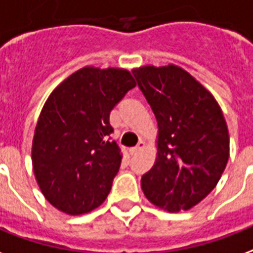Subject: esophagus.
Segmentation results:
<instances>
[{"mask_svg": "<svg viewBox=\"0 0 253 253\" xmlns=\"http://www.w3.org/2000/svg\"><path fill=\"white\" fill-rule=\"evenodd\" d=\"M145 148V143L143 141V140H140L139 143H137V145L134 147V148H132V154H137V152H140V151H143V149Z\"/></svg>", "mask_w": 253, "mask_h": 253, "instance_id": "obj_1", "label": "esophagus"}]
</instances>
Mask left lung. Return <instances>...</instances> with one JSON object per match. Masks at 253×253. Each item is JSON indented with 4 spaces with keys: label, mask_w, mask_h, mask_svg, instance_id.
Instances as JSON below:
<instances>
[{
    "label": "left lung",
    "mask_w": 253,
    "mask_h": 253,
    "mask_svg": "<svg viewBox=\"0 0 253 253\" xmlns=\"http://www.w3.org/2000/svg\"><path fill=\"white\" fill-rule=\"evenodd\" d=\"M133 75L159 126L156 162L141 176V189L158 208L191 209L214 189L229 159L220 105L174 64L136 68Z\"/></svg>",
    "instance_id": "1"
}]
</instances>
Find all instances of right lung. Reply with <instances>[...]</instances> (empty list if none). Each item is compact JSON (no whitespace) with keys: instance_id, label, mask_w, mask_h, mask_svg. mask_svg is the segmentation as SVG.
I'll return each mask as SVG.
<instances>
[{"instance_id":"1","label":"right lung","mask_w":253,"mask_h":253,"mask_svg":"<svg viewBox=\"0 0 253 253\" xmlns=\"http://www.w3.org/2000/svg\"><path fill=\"white\" fill-rule=\"evenodd\" d=\"M134 86L126 70L84 67L44 104L33 136L32 165L39 187L56 209L84 214L106 200L123 159L110 137L109 116Z\"/></svg>"}]
</instances>
